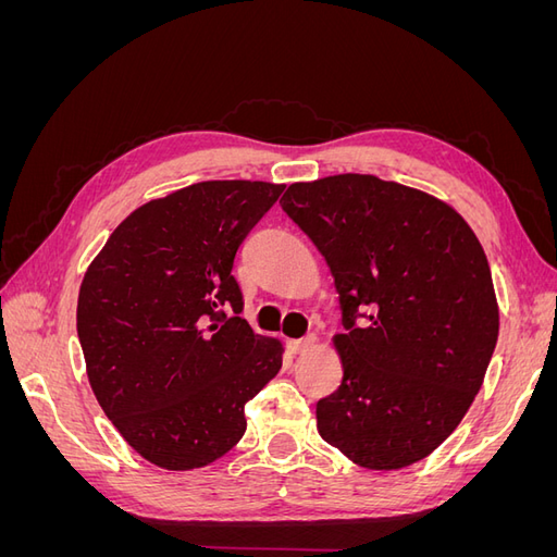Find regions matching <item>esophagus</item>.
Instances as JSON below:
<instances>
[{"mask_svg": "<svg viewBox=\"0 0 557 557\" xmlns=\"http://www.w3.org/2000/svg\"><path fill=\"white\" fill-rule=\"evenodd\" d=\"M315 346V336L313 334H309V336H305V339H293V342H288V348L295 352H309L311 348Z\"/></svg>", "mask_w": 557, "mask_h": 557, "instance_id": "34e87169", "label": "esophagus"}]
</instances>
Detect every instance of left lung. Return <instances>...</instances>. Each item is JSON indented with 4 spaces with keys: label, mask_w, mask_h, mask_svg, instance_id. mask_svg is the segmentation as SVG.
Returning <instances> with one entry per match:
<instances>
[{
    "label": "left lung",
    "mask_w": 557,
    "mask_h": 557,
    "mask_svg": "<svg viewBox=\"0 0 557 557\" xmlns=\"http://www.w3.org/2000/svg\"><path fill=\"white\" fill-rule=\"evenodd\" d=\"M281 209L325 258L344 311V376L315 404L318 434L374 471L428 458L469 411L499 334L474 230L444 199L369 174L293 183Z\"/></svg>",
    "instance_id": "8db88e82"
}]
</instances>
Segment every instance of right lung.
<instances>
[{
  "mask_svg": "<svg viewBox=\"0 0 557 557\" xmlns=\"http://www.w3.org/2000/svg\"><path fill=\"white\" fill-rule=\"evenodd\" d=\"M281 193L283 183L201 181L150 199L83 276L76 330L90 387L156 467L223 458L246 432L248 399L278 374L283 344L237 315L232 264Z\"/></svg>",
  "mask_w": 557,
  "mask_h": 557,
  "instance_id": "add662e5",
  "label": "right lung"
}]
</instances>
